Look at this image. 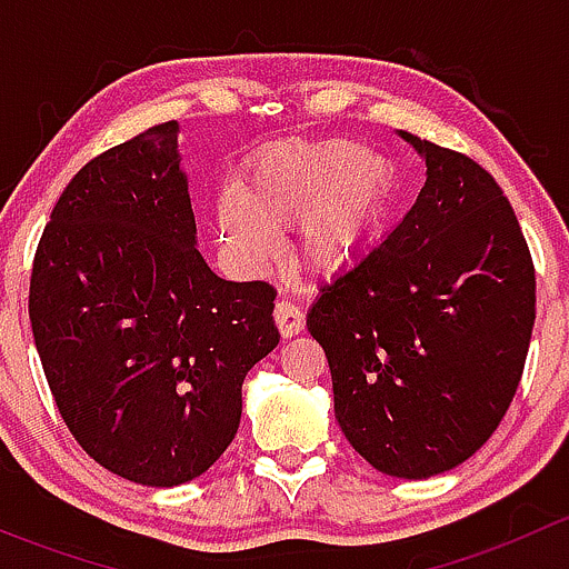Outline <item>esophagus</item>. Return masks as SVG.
Returning <instances> with one entry per match:
<instances>
[{
  "instance_id": "1",
  "label": "esophagus",
  "mask_w": 569,
  "mask_h": 569,
  "mask_svg": "<svg viewBox=\"0 0 569 569\" xmlns=\"http://www.w3.org/2000/svg\"><path fill=\"white\" fill-rule=\"evenodd\" d=\"M272 317H274V325H278L280 336H283V338L297 336V332H300L302 327H306V317H302V311L291 300H278V302H274V313H272Z\"/></svg>"
}]
</instances>
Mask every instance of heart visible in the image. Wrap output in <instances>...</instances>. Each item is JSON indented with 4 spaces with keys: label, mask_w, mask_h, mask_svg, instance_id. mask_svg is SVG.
I'll return each mask as SVG.
<instances>
[{
    "label": "heart",
    "mask_w": 569,
    "mask_h": 569,
    "mask_svg": "<svg viewBox=\"0 0 569 569\" xmlns=\"http://www.w3.org/2000/svg\"><path fill=\"white\" fill-rule=\"evenodd\" d=\"M393 189L386 157L358 142L327 140L261 159L242 194H222L217 222L228 250L250 267L272 258V228L302 222L300 261L317 272H341L375 244Z\"/></svg>",
    "instance_id": "obj_1"
}]
</instances>
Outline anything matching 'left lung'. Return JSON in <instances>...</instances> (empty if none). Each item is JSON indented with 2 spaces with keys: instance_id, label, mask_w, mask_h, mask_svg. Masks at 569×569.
I'll return each instance as SVG.
<instances>
[{
  "instance_id": "8db88e82",
  "label": "left lung",
  "mask_w": 569,
  "mask_h": 569,
  "mask_svg": "<svg viewBox=\"0 0 569 569\" xmlns=\"http://www.w3.org/2000/svg\"><path fill=\"white\" fill-rule=\"evenodd\" d=\"M427 183L405 220L319 289L341 432L377 470L429 479L490 440L523 377L537 319L529 244L496 178L399 131Z\"/></svg>"
}]
</instances>
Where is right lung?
Returning <instances> with one entry per match:
<instances>
[{
    "mask_svg": "<svg viewBox=\"0 0 569 569\" xmlns=\"http://www.w3.org/2000/svg\"><path fill=\"white\" fill-rule=\"evenodd\" d=\"M176 120L90 159L57 200L30 278L36 347L62 421L112 473L176 487L231 446L242 382L278 347L263 280L194 248Z\"/></svg>",
    "mask_w": 569,
    "mask_h": 569,
    "instance_id": "right-lung-1",
    "label": "right lung"
}]
</instances>
